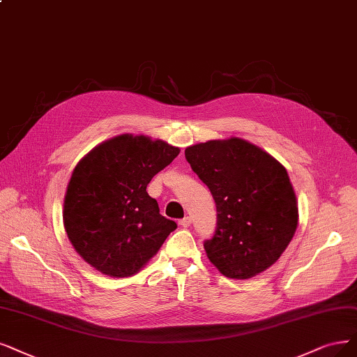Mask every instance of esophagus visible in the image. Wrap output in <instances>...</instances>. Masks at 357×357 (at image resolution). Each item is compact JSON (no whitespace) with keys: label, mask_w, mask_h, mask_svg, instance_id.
I'll return each instance as SVG.
<instances>
[{"label":"esophagus","mask_w":357,"mask_h":357,"mask_svg":"<svg viewBox=\"0 0 357 357\" xmlns=\"http://www.w3.org/2000/svg\"><path fill=\"white\" fill-rule=\"evenodd\" d=\"M179 225H181L182 228H188V227L191 225V218H190V216H185L183 219H181V220H179Z\"/></svg>","instance_id":"esophagus-1"}]
</instances>
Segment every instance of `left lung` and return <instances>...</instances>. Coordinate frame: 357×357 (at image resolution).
<instances>
[{
  "label": "left lung",
  "instance_id": "left-lung-1",
  "mask_svg": "<svg viewBox=\"0 0 357 357\" xmlns=\"http://www.w3.org/2000/svg\"><path fill=\"white\" fill-rule=\"evenodd\" d=\"M185 158L216 203V231L204 241L210 261L232 280H248L272 266L298 222L285 167L240 138L191 145Z\"/></svg>",
  "mask_w": 357,
  "mask_h": 357
}]
</instances>
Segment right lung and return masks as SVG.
Segmentation results:
<instances>
[{"label": "right lung", "instance_id": "right-lung-1", "mask_svg": "<svg viewBox=\"0 0 357 357\" xmlns=\"http://www.w3.org/2000/svg\"><path fill=\"white\" fill-rule=\"evenodd\" d=\"M178 154L160 139L119 135L77 163L63 219L72 245L92 268L113 278L134 275L176 229L147 185Z\"/></svg>", "mask_w": 357, "mask_h": 357}]
</instances>
